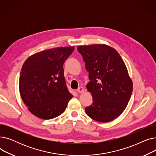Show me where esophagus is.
<instances>
[{"mask_svg":"<svg viewBox=\"0 0 156 156\" xmlns=\"http://www.w3.org/2000/svg\"><path fill=\"white\" fill-rule=\"evenodd\" d=\"M77 92H78V93H80V94H81V93H82V92H83V91H84V89H83V88L82 87H78V88L77 89Z\"/></svg>","mask_w":156,"mask_h":156,"instance_id":"obj_1","label":"esophagus"}]
</instances>
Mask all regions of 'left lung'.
<instances>
[{"mask_svg":"<svg viewBox=\"0 0 156 156\" xmlns=\"http://www.w3.org/2000/svg\"><path fill=\"white\" fill-rule=\"evenodd\" d=\"M88 71V90L93 97L85 112L92 119L102 122L117 118L124 111L133 91V83L121 57L106 45L79 46Z\"/></svg>","mask_w":156,"mask_h":156,"instance_id":"left-lung-1","label":"left lung"}]
</instances>
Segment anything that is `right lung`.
Segmentation results:
<instances>
[{
    "label": "right lung",
    "mask_w": 156,
    "mask_h": 156,
    "mask_svg": "<svg viewBox=\"0 0 156 156\" xmlns=\"http://www.w3.org/2000/svg\"><path fill=\"white\" fill-rule=\"evenodd\" d=\"M74 47H57L37 52L24 62L20 92L34 115L44 119L57 117L73 97L64 76L63 64Z\"/></svg>",
    "instance_id": "right-lung-1"
}]
</instances>
